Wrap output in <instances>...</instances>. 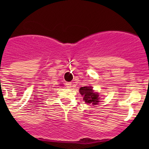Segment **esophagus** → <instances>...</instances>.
<instances>
[{"mask_svg":"<svg viewBox=\"0 0 149 149\" xmlns=\"http://www.w3.org/2000/svg\"><path fill=\"white\" fill-rule=\"evenodd\" d=\"M65 86H66V87H67V88H71V86H72L71 82H67V83L65 84Z\"/></svg>","mask_w":149,"mask_h":149,"instance_id":"1","label":"esophagus"}]
</instances>
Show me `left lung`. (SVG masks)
Segmentation results:
<instances>
[{"label":"left lung","instance_id":"1","mask_svg":"<svg viewBox=\"0 0 149 149\" xmlns=\"http://www.w3.org/2000/svg\"><path fill=\"white\" fill-rule=\"evenodd\" d=\"M79 92L81 94V96H83V100L86 103L96 105L100 102L99 93L94 92V90L92 89V87H81Z\"/></svg>","mask_w":149,"mask_h":149}]
</instances>
